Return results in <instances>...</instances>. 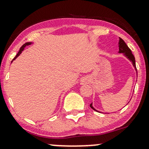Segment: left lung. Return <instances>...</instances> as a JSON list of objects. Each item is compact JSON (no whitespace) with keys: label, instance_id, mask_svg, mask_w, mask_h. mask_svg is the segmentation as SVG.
Returning <instances> with one entry per match:
<instances>
[{"label":"left lung","instance_id":"obj_1","mask_svg":"<svg viewBox=\"0 0 149 149\" xmlns=\"http://www.w3.org/2000/svg\"><path fill=\"white\" fill-rule=\"evenodd\" d=\"M119 52L120 53L124 54V55H125V56L127 57V58H128L130 61H131L133 66H134L135 69H136V73H137V69H136V61H135L134 56H133V55L132 54V52H131V50H130V48L127 47V45H126V43L125 42L123 41V39H121V38H120V40H119ZM90 107H91L94 110L97 111V110H96L94 107H93L92 104H90Z\"/></svg>","mask_w":149,"mask_h":149}]
</instances>
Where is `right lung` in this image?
<instances>
[{
	"label": "right lung",
	"instance_id": "right-lung-1",
	"mask_svg": "<svg viewBox=\"0 0 149 149\" xmlns=\"http://www.w3.org/2000/svg\"><path fill=\"white\" fill-rule=\"evenodd\" d=\"M31 45V42H26V43H25V44H24L23 45H22V47H21V48H20V49H19V52H18V53H17V55H16V57H15V58H13V61H14V60L16 59V58H17V57L19 56V55H20L21 53H22V51L24 50V47H26V46H27V45Z\"/></svg>",
	"mask_w": 149,
	"mask_h": 149
}]
</instances>
